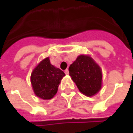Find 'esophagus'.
<instances>
[{"instance_id":"obj_1","label":"esophagus","mask_w":133,"mask_h":133,"mask_svg":"<svg viewBox=\"0 0 133 133\" xmlns=\"http://www.w3.org/2000/svg\"><path fill=\"white\" fill-rule=\"evenodd\" d=\"M64 72H65V74L66 75H69V70H68V69H66Z\"/></svg>"}]
</instances>
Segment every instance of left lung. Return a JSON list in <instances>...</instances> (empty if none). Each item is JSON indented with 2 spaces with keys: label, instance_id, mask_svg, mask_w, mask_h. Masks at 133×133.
Masks as SVG:
<instances>
[{
  "label": "left lung",
  "instance_id": "obj_1",
  "mask_svg": "<svg viewBox=\"0 0 133 133\" xmlns=\"http://www.w3.org/2000/svg\"><path fill=\"white\" fill-rule=\"evenodd\" d=\"M69 75L79 91L92 97L102 87V71L99 65L89 55H81L69 67Z\"/></svg>",
  "mask_w": 133,
  "mask_h": 133
}]
</instances>
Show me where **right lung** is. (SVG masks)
<instances>
[{
	"label": "right lung",
	"mask_w": 133,
	"mask_h": 133,
	"mask_svg": "<svg viewBox=\"0 0 133 133\" xmlns=\"http://www.w3.org/2000/svg\"><path fill=\"white\" fill-rule=\"evenodd\" d=\"M64 76L62 70L51 64L49 58L42 60L33 69L30 77L35 95L44 100L52 98Z\"/></svg>",
	"instance_id": "obj_1"
}]
</instances>
